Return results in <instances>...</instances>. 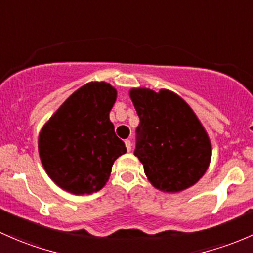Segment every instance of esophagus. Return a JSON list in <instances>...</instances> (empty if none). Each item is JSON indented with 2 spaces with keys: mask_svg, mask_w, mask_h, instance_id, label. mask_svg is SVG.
Masks as SVG:
<instances>
[{
  "mask_svg": "<svg viewBox=\"0 0 253 253\" xmlns=\"http://www.w3.org/2000/svg\"><path fill=\"white\" fill-rule=\"evenodd\" d=\"M126 150L127 151L131 150V146H132L131 141H130V140H126Z\"/></svg>",
  "mask_w": 253,
  "mask_h": 253,
  "instance_id": "esophagus-1",
  "label": "esophagus"
}]
</instances>
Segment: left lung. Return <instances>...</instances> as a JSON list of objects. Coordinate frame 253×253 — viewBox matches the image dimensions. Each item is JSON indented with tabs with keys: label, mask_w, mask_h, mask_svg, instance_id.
I'll use <instances>...</instances> for the list:
<instances>
[{
	"label": "left lung",
	"mask_w": 253,
	"mask_h": 253,
	"mask_svg": "<svg viewBox=\"0 0 253 253\" xmlns=\"http://www.w3.org/2000/svg\"><path fill=\"white\" fill-rule=\"evenodd\" d=\"M140 118L134 155L157 189L176 192L200 180L211 161L204 126L183 98L168 90L130 91Z\"/></svg>",
	"instance_id": "left-lung-1"
}]
</instances>
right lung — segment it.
Returning a JSON list of instances; mask_svg holds the SVG:
<instances>
[{"label": "right lung", "instance_id": "1", "mask_svg": "<svg viewBox=\"0 0 253 253\" xmlns=\"http://www.w3.org/2000/svg\"><path fill=\"white\" fill-rule=\"evenodd\" d=\"M116 98V88L107 83H88L41 130V162L49 178L66 191L84 195L101 190L114 161L126 152L109 121Z\"/></svg>", "mask_w": 253, "mask_h": 253}]
</instances>
